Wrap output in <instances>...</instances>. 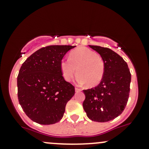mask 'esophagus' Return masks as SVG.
<instances>
[{"mask_svg": "<svg viewBox=\"0 0 149 149\" xmlns=\"http://www.w3.org/2000/svg\"><path fill=\"white\" fill-rule=\"evenodd\" d=\"M75 90H76V92H79V91H81V88H78V87H76V88H75Z\"/></svg>", "mask_w": 149, "mask_h": 149, "instance_id": "esophagus-1", "label": "esophagus"}]
</instances>
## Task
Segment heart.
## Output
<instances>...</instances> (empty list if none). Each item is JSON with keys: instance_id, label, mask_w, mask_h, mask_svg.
I'll list each match as a JSON object with an SVG mask.
<instances>
[{"instance_id": "1", "label": "heart", "mask_w": 149, "mask_h": 149, "mask_svg": "<svg viewBox=\"0 0 149 149\" xmlns=\"http://www.w3.org/2000/svg\"><path fill=\"white\" fill-rule=\"evenodd\" d=\"M63 77L70 81L76 73V81L95 86L102 80L105 71L103 59L94 51L86 47H80L72 51L69 58H63L60 63Z\"/></svg>"}]
</instances>
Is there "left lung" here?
I'll use <instances>...</instances> for the list:
<instances>
[{
	"label": "left lung",
	"mask_w": 149,
	"mask_h": 149,
	"mask_svg": "<svg viewBox=\"0 0 149 149\" xmlns=\"http://www.w3.org/2000/svg\"><path fill=\"white\" fill-rule=\"evenodd\" d=\"M103 59L105 71L102 80L94 88L84 90L83 107L90 120L104 123L121 115L130 94L131 74L127 63L107 47L89 45Z\"/></svg>",
	"instance_id": "left-lung-1"
}]
</instances>
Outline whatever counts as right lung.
Returning <instances> with one entry per match:
<instances>
[{
	"label": "right lung",
	"mask_w": 149,
	"mask_h": 149,
	"mask_svg": "<svg viewBox=\"0 0 149 149\" xmlns=\"http://www.w3.org/2000/svg\"><path fill=\"white\" fill-rule=\"evenodd\" d=\"M75 47L47 46L34 52L22 64L17 77L18 100L31 120L51 125L63 117L75 88L63 77L60 63Z\"/></svg>",
	"instance_id": "right-lung-1"
}]
</instances>
